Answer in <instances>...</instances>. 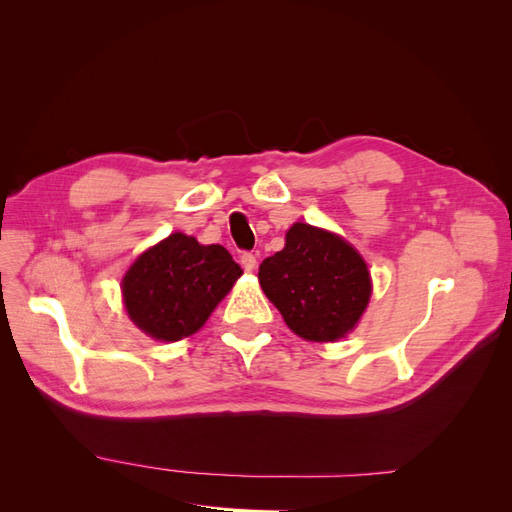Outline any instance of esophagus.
I'll list each match as a JSON object with an SVG mask.
<instances>
[{
    "label": "esophagus",
    "mask_w": 512,
    "mask_h": 512,
    "mask_svg": "<svg viewBox=\"0 0 512 512\" xmlns=\"http://www.w3.org/2000/svg\"><path fill=\"white\" fill-rule=\"evenodd\" d=\"M239 262H241V267L245 269V271H254L256 269V254H252V252H243L241 254V258H239Z\"/></svg>",
    "instance_id": "esophagus-1"
}]
</instances>
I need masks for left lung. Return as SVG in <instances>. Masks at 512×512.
Instances as JSON below:
<instances>
[{"mask_svg": "<svg viewBox=\"0 0 512 512\" xmlns=\"http://www.w3.org/2000/svg\"><path fill=\"white\" fill-rule=\"evenodd\" d=\"M258 280L284 322L307 342L346 337L371 297L363 256L346 239L303 222L286 232L282 252L262 260Z\"/></svg>", "mask_w": 512, "mask_h": 512, "instance_id": "1", "label": "left lung"}]
</instances>
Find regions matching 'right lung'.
<instances>
[{
  "label": "right lung",
  "instance_id": "add662e5",
  "mask_svg": "<svg viewBox=\"0 0 512 512\" xmlns=\"http://www.w3.org/2000/svg\"><path fill=\"white\" fill-rule=\"evenodd\" d=\"M241 273L226 247L173 232L132 262L121 280L123 303L143 333L179 342L203 327Z\"/></svg>",
  "mask_w": 512,
  "mask_h": 512
}]
</instances>
